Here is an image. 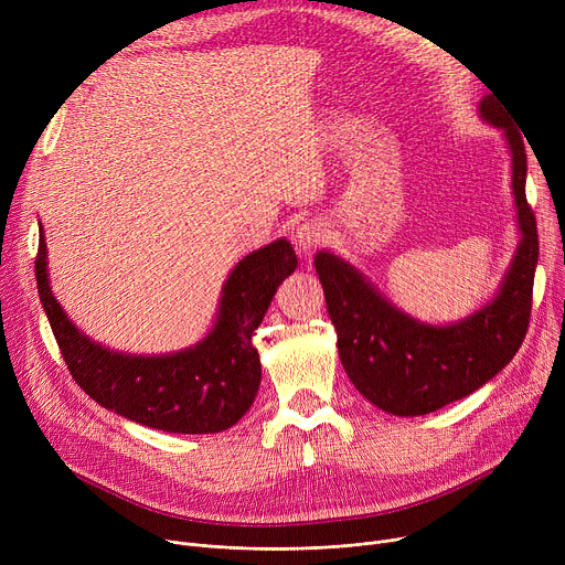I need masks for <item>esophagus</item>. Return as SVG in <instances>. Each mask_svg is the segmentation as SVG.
<instances>
[{"label":"esophagus","mask_w":565,"mask_h":565,"mask_svg":"<svg viewBox=\"0 0 565 565\" xmlns=\"http://www.w3.org/2000/svg\"><path fill=\"white\" fill-rule=\"evenodd\" d=\"M292 241H295V247L307 254L324 241V226L318 220H307L298 228H295Z\"/></svg>","instance_id":"34e87169"}]
</instances>
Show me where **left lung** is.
<instances>
[{
    "instance_id": "1",
    "label": "left lung",
    "mask_w": 565,
    "mask_h": 565,
    "mask_svg": "<svg viewBox=\"0 0 565 565\" xmlns=\"http://www.w3.org/2000/svg\"><path fill=\"white\" fill-rule=\"evenodd\" d=\"M481 116L507 132L511 143L522 231L509 277L486 309L458 324L433 328L384 302L354 267L334 254L318 252L313 260L348 377L373 405L398 417L435 412L483 387L513 360L529 330L539 228L524 192V139L507 107L492 96L481 103Z\"/></svg>"
}]
</instances>
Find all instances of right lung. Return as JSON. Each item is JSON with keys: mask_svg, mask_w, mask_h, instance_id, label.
Segmentation results:
<instances>
[{"mask_svg": "<svg viewBox=\"0 0 565 565\" xmlns=\"http://www.w3.org/2000/svg\"><path fill=\"white\" fill-rule=\"evenodd\" d=\"M43 231L36 284L62 358L79 387L107 409L148 428L201 435L241 422L260 384L254 332L277 286L295 270L288 241L267 245L233 267L224 284L220 318L199 345L167 358H132L88 341L54 300L45 270Z\"/></svg>", "mask_w": 565, "mask_h": 565, "instance_id": "1", "label": "right lung"}]
</instances>
